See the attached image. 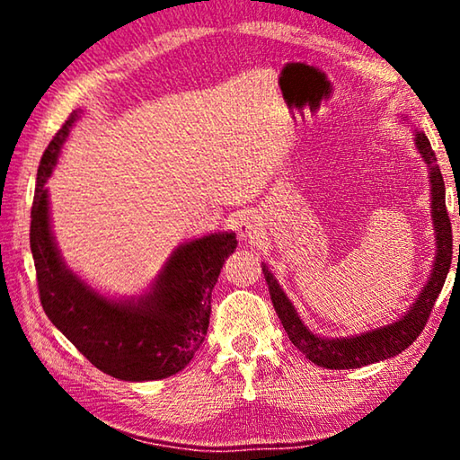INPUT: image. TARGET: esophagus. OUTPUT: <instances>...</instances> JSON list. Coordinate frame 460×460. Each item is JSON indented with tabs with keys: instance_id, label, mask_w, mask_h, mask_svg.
I'll return each mask as SVG.
<instances>
[{
	"instance_id": "1",
	"label": "esophagus",
	"mask_w": 460,
	"mask_h": 460,
	"mask_svg": "<svg viewBox=\"0 0 460 460\" xmlns=\"http://www.w3.org/2000/svg\"><path fill=\"white\" fill-rule=\"evenodd\" d=\"M237 231H239V235L243 237L245 241L258 239V235H260V223L255 221V217H241V219L237 221Z\"/></svg>"
}]
</instances>
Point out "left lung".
I'll return each mask as SVG.
<instances>
[{
  "label": "left lung",
  "mask_w": 460,
  "mask_h": 460,
  "mask_svg": "<svg viewBox=\"0 0 460 460\" xmlns=\"http://www.w3.org/2000/svg\"><path fill=\"white\" fill-rule=\"evenodd\" d=\"M416 147L420 155L428 164V174H430V194H432V223L436 233V260L432 266V274L428 278L424 290L420 292L414 305L403 314L400 321L392 324L379 326L367 332L355 334V337H342V339H324L318 334L310 332L302 318L296 313L292 302L288 300L282 288L276 282V278L268 270L266 263H261L263 278H266L271 305H274L278 318L284 324V331L294 342V347L306 355L316 365L326 369H357L365 367L369 363H377L395 357L414 342L420 332L428 323V316L432 313V306L438 294L445 286L447 274L450 270V261H453V227H450V219L447 213V200H445V181H442L440 168L436 164V154L432 152V146L428 142L424 131H416ZM460 215V213H458ZM460 255V245H458Z\"/></svg>",
  "instance_id": "left-lung-1"
}]
</instances>
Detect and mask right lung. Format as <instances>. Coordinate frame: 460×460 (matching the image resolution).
<instances>
[{
  "mask_svg": "<svg viewBox=\"0 0 460 460\" xmlns=\"http://www.w3.org/2000/svg\"><path fill=\"white\" fill-rule=\"evenodd\" d=\"M79 115L65 121L38 166L30 249L46 316L107 376L123 381L164 379L182 371L205 341L211 292L235 252V233L192 239L170 255L150 292L111 300L68 270L54 243L46 181Z\"/></svg>",
  "mask_w": 460,
  "mask_h": 460,
  "instance_id": "add662e5",
  "label": "right lung"
}]
</instances>
